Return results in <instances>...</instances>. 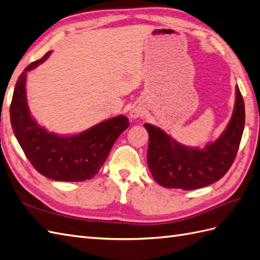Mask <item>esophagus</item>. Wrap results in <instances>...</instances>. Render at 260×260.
I'll return each instance as SVG.
<instances>
[{"label":"esophagus","instance_id":"esophagus-1","mask_svg":"<svg viewBox=\"0 0 260 260\" xmlns=\"http://www.w3.org/2000/svg\"><path fill=\"white\" fill-rule=\"evenodd\" d=\"M144 114H145L144 108L142 106H138V105L133 106L132 110L129 111V116L132 118H140V117L144 116Z\"/></svg>","mask_w":260,"mask_h":260}]
</instances>
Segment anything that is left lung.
<instances>
[{
  "instance_id": "left-lung-1",
  "label": "left lung",
  "mask_w": 260,
  "mask_h": 260,
  "mask_svg": "<svg viewBox=\"0 0 260 260\" xmlns=\"http://www.w3.org/2000/svg\"><path fill=\"white\" fill-rule=\"evenodd\" d=\"M144 126L149 136L147 164L156 182L167 188H202L219 180L233 165L245 126L244 99L236 86L231 122L218 140L203 149L186 147L156 126Z\"/></svg>"
}]
</instances>
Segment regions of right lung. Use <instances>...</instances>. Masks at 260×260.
<instances>
[{
	"label": "right lung",
	"instance_id": "add662e5",
	"mask_svg": "<svg viewBox=\"0 0 260 260\" xmlns=\"http://www.w3.org/2000/svg\"><path fill=\"white\" fill-rule=\"evenodd\" d=\"M48 55L50 52L29 64L17 78L10 106L12 128L24 154L40 174L59 182H83L99 173L129 120L119 115L73 136H59L40 126L28 111L25 81L27 72Z\"/></svg>",
	"mask_w": 260,
	"mask_h": 260
}]
</instances>
